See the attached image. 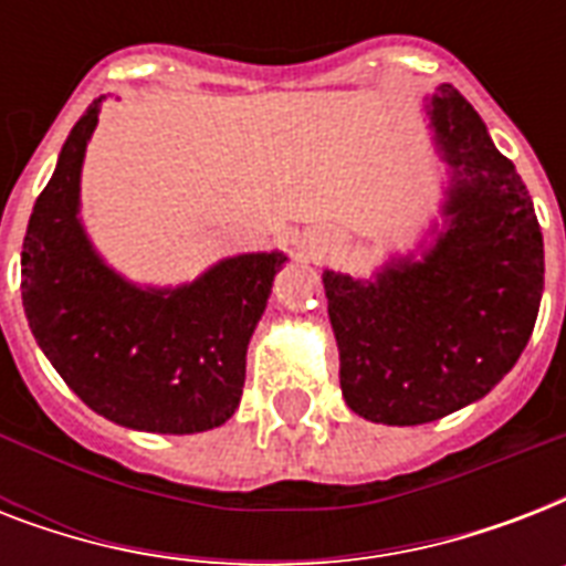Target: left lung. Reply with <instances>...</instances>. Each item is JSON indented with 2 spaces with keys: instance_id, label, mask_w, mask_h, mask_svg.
I'll list each match as a JSON object with an SVG mask.
<instances>
[{
  "instance_id": "1",
  "label": "left lung",
  "mask_w": 566,
  "mask_h": 566,
  "mask_svg": "<svg viewBox=\"0 0 566 566\" xmlns=\"http://www.w3.org/2000/svg\"><path fill=\"white\" fill-rule=\"evenodd\" d=\"M426 108L452 167L443 231L367 282L323 273L346 405L385 426L440 420L491 394L526 349L544 293V234L514 164L452 84Z\"/></svg>"
}]
</instances>
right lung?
<instances>
[{"mask_svg":"<svg viewBox=\"0 0 566 566\" xmlns=\"http://www.w3.org/2000/svg\"><path fill=\"white\" fill-rule=\"evenodd\" d=\"M102 99L75 123L22 240V308L57 376L126 429L196 434L240 405L247 346L284 252L226 258L181 287H137L84 234L78 181Z\"/></svg>","mask_w":566,"mask_h":566,"instance_id":"add662e5","label":"right lung"}]
</instances>
